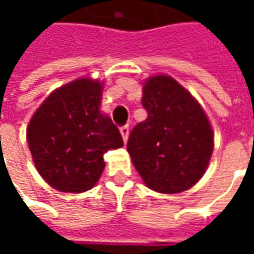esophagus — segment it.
Instances as JSON below:
<instances>
[{
	"mask_svg": "<svg viewBox=\"0 0 254 254\" xmlns=\"http://www.w3.org/2000/svg\"><path fill=\"white\" fill-rule=\"evenodd\" d=\"M120 132H121L122 138H124V143H127V137H129V125H124V127H120Z\"/></svg>",
	"mask_w": 254,
	"mask_h": 254,
	"instance_id": "1",
	"label": "esophagus"
}]
</instances>
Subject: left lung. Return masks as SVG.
<instances>
[{
    "mask_svg": "<svg viewBox=\"0 0 254 254\" xmlns=\"http://www.w3.org/2000/svg\"><path fill=\"white\" fill-rule=\"evenodd\" d=\"M143 107L147 120L130 132L127 151L136 170L152 190L180 193L207 170L213 134L201 106L169 76L147 80Z\"/></svg>",
    "mask_w": 254,
    "mask_h": 254,
    "instance_id": "left-lung-1",
    "label": "left lung"
}]
</instances>
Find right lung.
Listing matches in <instances>:
<instances>
[{"mask_svg":"<svg viewBox=\"0 0 254 254\" xmlns=\"http://www.w3.org/2000/svg\"><path fill=\"white\" fill-rule=\"evenodd\" d=\"M102 84L78 78L56 89L31 118L27 140L39 174L61 191L91 189L105 169L103 155L124 145L110 117L99 111Z\"/></svg>","mask_w":254,"mask_h":254,"instance_id":"obj_1","label":"right lung"}]
</instances>
